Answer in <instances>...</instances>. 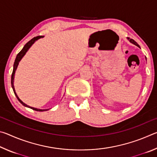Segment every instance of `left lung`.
I'll return each mask as SVG.
<instances>
[{
	"mask_svg": "<svg viewBox=\"0 0 157 157\" xmlns=\"http://www.w3.org/2000/svg\"><path fill=\"white\" fill-rule=\"evenodd\" d=\"M127 39H128V40H129V41L130 42H131V43H132V44H134V45H136V46H137L138 47H139V44H138L137 43H136V41H135L134 40H133V39H130L129 38H127Z\"/></svg>",
	"mask_w": 157,
	"mask_h": 157,
	"instance_id": "8db88e82",
	"label": "left lung"
}]
</instances>
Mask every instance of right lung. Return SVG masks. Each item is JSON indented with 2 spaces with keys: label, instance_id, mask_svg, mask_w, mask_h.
<instances>
[{
  "label": "right lung",
  "instance_id": "add662e5",
  "mask_svg": "<svg viewBox=\"0 0 157 157\" xmlns=\"http://www.w3.org/2000/svg\"><path fill=\"white\" fill-rule=\"evenodd\" d=\"M43 37V36H36V37H34L33 39H32L30 41H29L27 44H26L24 47L23 48V49L21 50V51L18 53V55H17V57H16V59L14 61V68H13V72H12V78H11V84H12V87L13 89V91H14V94L16 95V97H17V98L18 99V100L19 101V102L22 104L23 106H25V107H27L28 108H30L32 109L33 110H35V111H47L48 109H36V108H34V107H30V106H28L26 104H25L24 102H23V101H21L19 98L18 97V95H17V93H16L15 91V89H14V74H15V71L16 70H17V68L18 67V63H19V62L21 61V59H22L23 57L24 56V55H25V53L27 52L28 50H29V48L32 46V45H33L34 42H35L36 40H38L40 38H42Z\"/></svg>",
  "mask_w": 157,
  "mask_h": 157
}]
</instances>
